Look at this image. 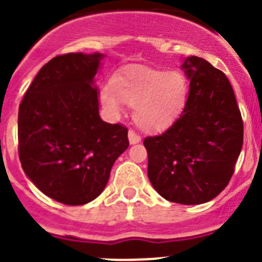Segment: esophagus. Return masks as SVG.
<instances>
[{"label":"esophagus","instance_id":"esophagus-1","mask_svg":"<svg viewBox=\"0 0 262 262\" xmlns=\"http://www.w3.org/2000/svg\"><path fill=\"white\" fill-rule=\"evenodd\" d=\"M128 140L131 144H136V143L140 142V136L134 131V129H129L128 131Z\"/></svg>","mask_w":262,"mask_h":262}]
</instances>
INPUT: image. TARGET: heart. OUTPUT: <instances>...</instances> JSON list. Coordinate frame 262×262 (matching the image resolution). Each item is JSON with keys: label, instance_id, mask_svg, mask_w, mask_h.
<instances>
[{"label": "heart", "instance_id": "heart-1", "mask_svg": "<svg viewBox=\"0 0 262 262\" xmlns=\"http://www.w3.org/2000/svg\"><path fill=\"white\" fill-rule=\"evenodd\" d=\"M189 82L180 71L129 67L101 89V102L113 114L134 106V120L144 131L166 128L181 113L187 99Z\"/></svg>", "mask_w": 262, "mask_h": 262}]
</instances>
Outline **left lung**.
<instances>
[{
	"instance_id": "1",
	"label": "left lung",
	"mask_w": 262,
	"mask_h": 262,
	"mask_svg": "<svg viewBox=\"0 0 262 262\" xmlns=\"http://www.w3.org/2000/svg\"><path fill=\"white\" fill-rule=\"evenodd\" d=\"M190 80L181 115L165 133L144 139L148 178L170 202L200 205L228 185L243 147L242 113L223 72L201 57H187Z\"/></svg>"
}]
</instances>
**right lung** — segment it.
<instances>
[{"label":"right lung","instance_id":"add662e5","mask_svg":"<svg viewBox=\"0 0 262 262\" xmlns=\"http://www.w3.org/2000/svg\"><path fill=\"white\" fill-rule=\"evenodd\" d=\"M101 53H66L41 67L18 111V154L41 193L69 206L102 193L128 129L99 118L93 78Z\"/></svg>","mask_w":262,"mask_h":262}]
</instances>
